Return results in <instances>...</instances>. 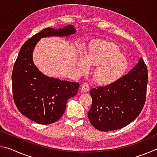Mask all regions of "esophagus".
<instances>
[{
  "label": "esophagus",
  "instance_id": "esophagus-1",
  "mask_svg": "<svg viewBox=\"0 0 157 157\" xmlns=\"http://www.w3.org/2000/svg\"><path fill=\"white\" fill-rule=\"evenodd\" d=\"M81 89H82V91H84V92L89 91V83H87V82H85V83H84L82 85Z\"/></svg>",
  "mask_w": 157,
  "mask_h": 157
}]
</instances>
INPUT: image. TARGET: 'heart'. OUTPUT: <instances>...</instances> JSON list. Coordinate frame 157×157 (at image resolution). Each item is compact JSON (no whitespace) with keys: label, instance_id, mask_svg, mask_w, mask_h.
<instances>
[{"label":"heart","instance_id":"heart-1","mask_svg":"<svg viewBox=\"0 0 157 157\" xmlns=\"http://www.w3.org/2000/svg\"><path fill=\"white\" fill-rule=\"evenodd\" d=\"M89 64L98 66L94 72V78L98 83L106 84L113 82L125 72L128 62L119 47L111 42H100L89 50L86 55ZM82 59L79 68L86 71L88 64Z\"/></svg>","mask_w":157,"mask_h":157}]
</instances>
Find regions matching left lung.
Returning a JSON list of instances; mask_svg holds the SVG:
<instances>
[{"label": "left lung", "instance_id": "obj_1", "mask_svg": "<svg viewBox=\"0 0 157 157\" xmlns=\"http://www.w3.org/2000/svg\"><path fill=\"white\" fill-rule=\"evenodd\" d=\"M147 68L140 58L126 75L108 85L93 88L92 105L88 112L90 123L102 132L128 125L144 107L147 85Z\"/></svg>", "mask_w": 157, "mask_h": 157}]
</instances>
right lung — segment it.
<instances>
[{"label":"right lung","instance_id":"obj_1","mask_svg":"<svg viewBox=\"0 0 157 157\" xmlns=\"http://www.w3.org/2000/svg\"><path fill=\"white\" fill-rule=\"evenodd\" d=\"M75 32L71 25L59 30L44 29L23 44L16 59L12 74L14 103L21 113L36 123L52 124L59 120L68 99L77 95L79 84L42 74L33 63L34 48L42 37L68 36Z\"/></svg>","mask_w":157,"mask_h":157}]
</instances>
